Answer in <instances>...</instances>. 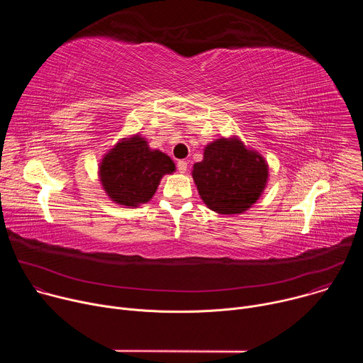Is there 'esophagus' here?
Returning <instances> with one entry per match:
<instances>
[{
  "mask_svg": "<svg viewBox=\"0 0 363 363\" xmlns=\"http://www.w3.org/2000/svg\"><path fill=\"white\" fill-rule=\"evenodd\" d=\"M177 167H178V171H179L181 174H185L186 169H188V162H186V161H178Z\"/></svg>",
  "mask_w": 363,
  "mask_h": 363,
  "instance_id": "obj_1",
  "label": "esophagus"
}]
</instances>
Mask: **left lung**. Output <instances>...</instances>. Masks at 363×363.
Masks as SVG:
<instances>
[{
    "label": "left lung",
    "instance_id": "left-lung-1",
    "mask_svg": "<svg viewBox=\"0 0 363 363\" xmlns=\"http://www.w3.org/2000/svg\"><path fill=\"white\" fill-rule=\"evenodd\" d=\"M191 175L202 202L217 214H242L262 198L269 182V162L240 136H221L203 147Z\"/></svg>",
    "mask_w": 363,
    "mask_h": 363
}]
</instances>
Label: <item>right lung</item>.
<instances>
[{
  "mask_svg": "<svg viewBox=\"0 0 363 363\" xmlns=\"http://www.w3.org/2000/svg\"><path fill=\"white\" fill-rule=\"evenodd\" d=\"M175 171L168 155L152 149L138 132L119 139L103 155L97 177L112 202L123 208H138L153 198L161 179Z\"/></svg>",
  "mask_w": 363,
  "mask_h": 363,
  "instance_id": "obj_1",
  "label": "right lung"
}]
</instances>
